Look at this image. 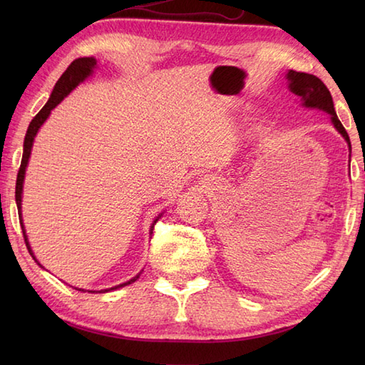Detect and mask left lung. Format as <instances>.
<instances>
[{"instance_id":"1","label":"left lung","mask_w":365,"mask_h":365,"mask_svg":"<svg viewBox=\"0 0 365 365\" xmlns=\"http://www.w3.org/2000/svg\"><path fill=\"white\" fill-rule=\"evenodd\" d=\"M285 76H287V81H289L290 91L294 96H298L301 98L302 106L317 108V110H322L331 115V122L334 123V127L339 133L345 138V141L351 150L350 136H348L342 122H340L337 118V114L334 111V103H332L331 92L327 86H324V83L320 78H317L315 75L304 73V72L289 71Z\"/></svg>"}]
</instances>
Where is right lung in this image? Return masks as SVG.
<instances>
[{
	"instance_id": "obj_1",
	"label": "right lung",
	"mask_w": 365,
	"mask_h": 365,
	"mask_svg": "<svg viewBox=\"0 0 365 365\" xmlns=\"http://www.w3.org/2000/svg\"><path fill=\"white\" fill-rule=\"evenodd\" d=\"M96 66H97V59L96 58H78V59H75L73 63L67 67V71L63 75H61V78L58 80V83L54 84V89L51 92L48 102L45 103V106L36 114V118L31 120V123H29L28 131H26V136H25V143H23V157H21V165H20L19 174H17V183H15V202H17V208H19V212H20L19 213L20 220H21L23 180H25V173H26V166H28L29 155H31V147H33V143H34V138L37 135V131H38V128L42 127V123L46 120V118H48L53 108H56L61 102H63L64 97H67L76 86H78L80 83H83L84 80H86L88 76L92 72H94V67ZM158 218H161V215L158 216ZM158 218L153 221V224L158 221ZM153 224H152L150 234H152V230H153ZM20 226H21V230H23V238H25V243H26L28 251H29L31 255H33V259L37 262V259L34 257V254H33V250H31V246L28 243L26 232H25V227H23V220L20 221ZM37 265H41V263L37 262ZM139 274H141V273H139ZM139 274H136L133 279H130V281H127V282L119 284V285H115V287H111V289L100 290L98 293H106V292H111V290H118V289H120V287H125V285H128L131 282H135L136 279L139 277ZM76 290L86 292V290H83V289H76ZM89 292L94 293L92 290H89Z\"/></svg>"
}]
</instances>
